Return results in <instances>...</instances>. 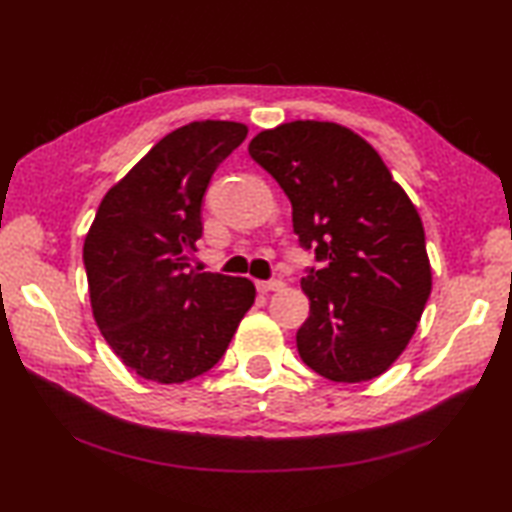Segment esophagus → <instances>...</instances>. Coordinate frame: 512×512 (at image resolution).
I'll return each mask as SVG.
<instances>
[{"instance_id": "obj_1", "label": "esophagus", "mask_w": 512, "mask_h": 512, "mask_svg": "<svg viewBox=\"0 0 512 512\" xmlns=\"http://www.w3.org/2000/svg\"><path fill=\"white\" fill-rule=\"evenodd\" d=\"M280 288H284V282L282 280H268V282H263V280H259L257 282V291L259 293H272V291H280Z\"/></svg>"}]
</instances>
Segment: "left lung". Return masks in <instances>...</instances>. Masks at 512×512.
Segmentation results:
<instances>
[{
  "label": "left lung",
  "mask_w": 512,
  "mask_h": 512,
  "mask_svg": "<svg viewBox=\"0 0 512 512\" xmlns=\"http://www.w3.org/2000/svg\"><path fill=\"white\" fill-rule=\"evenodd\" d=\"M249 154L293 205L301 247L326 261L301 280V360L335 383L376 379L408 347L431 295L425 228L406 190L358 133L328 121L263 129Z\"/></svg>",
  "instance_id": "obj_1"
}]
</instances>
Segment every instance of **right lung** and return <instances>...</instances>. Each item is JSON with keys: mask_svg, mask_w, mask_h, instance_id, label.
Returning a JSON list of instances; mask_svg holds the SVG:
<instances>
[{"mask_svg": "<svg viewBox=\"0 0 512 512\" xmlns=\"http://www.w3.org/2000/svg\"><path fill=\"white\" fill-rule=\"evenodd\" d=\"M247 133L211 119L167 133L104 194L85 236L94 320L146 381L180 385L211 370L255 303L249 278L190 265L211 175Z\"/></svg>", "mask_w": 512, "mask_h": 512, "instance_id": "1", "label": "right lung"}]
</instances>
